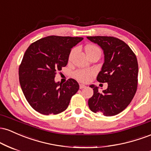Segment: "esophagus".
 Returning a JSON list of instances; mask_svg holds the SVG:
<instances>
[{
    "label": "esophagus",
    "instance_id": "esophagus-1",
    "mask_svg": "<svg viewBox=\"0 0 151 151\" xmlns=\"http://www.w3.org/2000/svg\"><path fill=\"white\" fill-rule=\"evenodd\" d=\"M85 87H86V86L84 85V84H79V88H80L81 89H84V88H85Z\"/></svg>",
    "mask_w": 151,
    "mask_h": 151
}]
</instances>
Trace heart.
I'll return each mask as SVG.
<instances>
[{"label": "heart", "mask_w": 151, "mask_h": 151, "mask_svg": "<svg viewBox=\"0 0 151 151\" xmlns=\"http://www.w3.org/2000/svg\"><path fill=\"white\" fill-rule=\"evenodd\" d=\"M85 51L86 55H89V54L94 52H101L99 48L95 45H89L86 46ZM72 52H73V51H72L71 55H72ZM92 74L93 72L91 70L84 69V70H77L74 73V76L79 81H82V82H86V81L89 80V77L92 75Z\"/></svg>", "instance_id": "heart-1"}]
</instances>
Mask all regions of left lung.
Listing matches in <instances>:
<instances>
[{"label": "left lung", "instance_id": "1", "mask_svg": "<svg viewBox=\"0 0 151 151\" xmlns=\"http://www.w3.org/2000/svg\"><path fill=\"white\" fill-rule=\"evenodd\" d=\"M88 40L101 48L104 62L98 74V81L106 82L108 87L99 91L94 84L89 86L93 94L88 101L91 111L106 116L116 115L132 101L138 84V65L137 58L124 41L114 37L90 36Z\"/></svg>", "mask_w": 151, "mask_h": 151}]
</instances>
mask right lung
Wrapping results in <instances>:
<instances>
[{"label":"right lung","instance_id":"1","mask_svg":"<svg viewBox=\"0 0 151 151\" xmlns=\"http://www.w3.org/2000/svg\"><path fill=\"white\" fill-rule=\"evenodd\" d=\"M82 40L48 36L32 43L25 51L19 67V81L25 99L36 111L58 114L68 107L79 84L70 79L62 84L55 77L56 71L67 65L72 48Z\"/></svg>","mask_w":151,"mask_h":151}]
</instances>
